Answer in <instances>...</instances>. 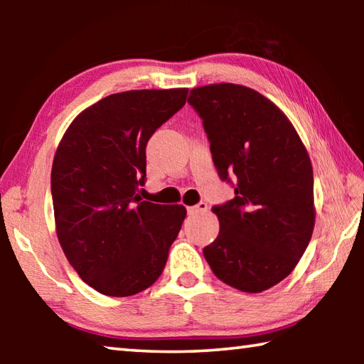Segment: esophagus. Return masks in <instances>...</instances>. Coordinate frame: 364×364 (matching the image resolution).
<instances>
[{"label":"esophagus","instance_id":"34e87169","mask_svg":"<svg viewBox=\"0 0 364 364\" xmlns=\"http://www.w3.org/2000/svg\"><path fill=\"white\" fill-rule=\"evenodd\" d=\"M207 208H208V205L205 204V202H199V204H196L193 207H188V212L194 215V213H199V212H207Z\"/></svg>","mask_w":364,"mask_h":364}]
</instances>
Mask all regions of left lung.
I'll return each mask as SVG.
<instances>
[{"mask_svg":"<svg viewBox=\"0 0 364 364\" xmlns=\"http://www.w3.org/2000/svg\"><path fill=\"white\" fill-rule=\"evenodd\" d=\"M221 180L234 197L212 212L220 221L204 257L218 279L262 292L292 273L315 226L310 157L287 117L247 86L191 90ZM232 177L234 182L230 180Z\"/></svg>","mask_w":364,"mask_h":364,"instance_id":"8db88e82","label":"left lung"}]
</instances>
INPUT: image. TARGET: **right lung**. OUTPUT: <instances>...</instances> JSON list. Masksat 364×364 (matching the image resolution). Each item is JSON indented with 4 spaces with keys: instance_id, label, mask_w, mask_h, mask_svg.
Instances as JSON below:
<instances>
[{
    "instance_id": "add662e5",
    "label": "right lung",
    "mask_w": 364,
    "mask_h": 364,
    "mask_svg": "<svg viewBox=\"0 0 364 364\" xmlns=\"http://www.w3.org/2000/svg\"><path fill=\"white\" fill-rule=\"evenodd\" d=\"M188 90H136L102 97L67 128L51 170L58 237L86 284L110 297L144 291L162 274L186 208L136 194L146 146L186 104Z\"/></svg>"
}]
</instances>
